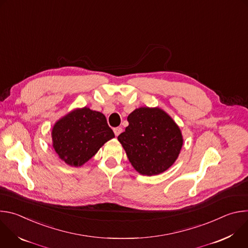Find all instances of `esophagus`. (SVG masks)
Returning a JSON list of instances; mask_svg holds the SVG:
<instances>
[{
    "mask_svg": "<svg viewBox=\"0 0 248 248\" xmlns=\"http://www.w3.org/2000/svg\"><path fill=\"white\" fill-rule=\"evenodd\" d=\"M123 131V128L122 127H115L114 128V133L116 136H118L119 134H121V132Z\"/></svg>",
    "mask_w": 248,
    "mask_h": 248,
    "instance_id": "34e87169",
    "label": "esophagus"
}]
</instances>
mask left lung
<instances>
[{
  "mask_svg": "<svg viewBox=\"0 0 248 248\" xmlns=\"http://www.w3.org/2000/svg\"><path fill=\"white\" fill-rule=\"evenodd\" d=\"M118 136L132 167L142 175L164 172L178 159L184 137L172 118L159 107H140L128 117Z\"/></svg>",
  "mask_w": 248,
  "mask_h": 248,
  "instance_id": "8db88e82",
  "label": "left lung"
}]
</instances>
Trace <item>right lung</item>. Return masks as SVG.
I'll return each mask as SVG.
<instances>
[{"mask_svg":"<svg viewBox=\"0 0 248 248\" xmlns=\"http://www.w3.org/2000/svg\"><path fill=\"white\" fill-rule=\"evenodd\" d=\"M53 148L70 167H81L107 141L115 137L106 117L88 107L77 108L58 120L52 128Z\"/></svg>","mask_w":248,"mask_h":248,"instance_id":"1","label":"right lung"}]
</instances>
